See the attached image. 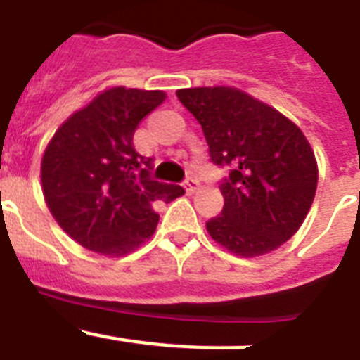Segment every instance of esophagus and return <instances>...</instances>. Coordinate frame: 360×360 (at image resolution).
<instances>
[{
	"instance_id": "34e87169",
	"label": "esophagus",
	"mask_w": 360,
	"mask_h": 360,
	"mask_svg": "<svg viewBox=\"0 0 360 360\" xmlns=\"http://www.w3.org/2000/svg\"><path fill=\"white\" fill-rule=\"evenodd\" d=\"M198 187H200V182L196 180V178H187V180H186V191L189 193V195H193V193H195Z\"/></svg>"
}]
</instances>
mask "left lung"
<instances>
[{
    "mask_svg": "<svg viewBox=\"0 0 360 360\" xmlns=\"http://www.w3.org/2000/svg\"><path fill=\"white\" fill-rule=\"evenodd\" d=\"M176 97L202 126L211 160L229 167L219 186L224 209L207 221L212 240L243 257L281 247L316 196L317 162L307 136L236 88H186Z\"/></svg>",
    "mask_w": 360,
    "mask_h": 360,
    "instance_id": "8db88e82",
    "label": "left lung"
}]
</instances>
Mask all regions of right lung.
Wrapping results in <instances>:
<instances>
[{
	"label": "right lung",
	"mask_w": 360,
	"mask_h": 360,
	"mask_svg": "<svg viewBox=\"0 0 360 360\" xmlns=\"http://www.w3.org/2000/svg\"><path fill=\"white\" fill-rule=\"evenodd\" d=\"M165 101L160 90L110 88L57 129L41 162L43 195L70 238L103 256L131 252L155 232L157 202L186 191L153 180V158L133 148L142 119Z\"/></svg>",
	"instance_id": "right-lung-1"
}]
</instances>
